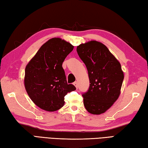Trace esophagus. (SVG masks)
<instances>
[{"mask_svg":"<svg viewBox=\"0 0 148 148\" xmlns=\"http://www.w3.org/2000/svg\"><path fill=\"white\" fill-rule=\"evenodd\" d=\"M73 85L75 86V87H76V88H77V89L78 88V83H77V82H73Z\"/></svg>","mask_w":148,"mask_h":148,"instance_id":"1","label":"esophagus"}]
</instances>
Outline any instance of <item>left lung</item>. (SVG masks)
<instances>
[{"label": "left lung", "instance_id": "1", "mask_svg": "<svg viewBox=\"0 0 148 148\" xmlns=\"http://www.w3.org/2000/svg\"><path fill=\"white\" fill-rule=\"evenodd\" d=\"M77 51L87 68L90 83L82 94L84 105L93 115L104 113L121 93L124 80L121 64L104 44L95 40L80 44Z\"/></svg>", "mask_w": 148, "mask_h": 148}]
</instances>
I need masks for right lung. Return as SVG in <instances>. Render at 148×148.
I'll return each mask as SVG.
<instances>
[{"instance_id":"add662e5","label":"right lung","mask_w":148,"mask_h":148,"mask_svg":"<svg viewBox=\"0 0 148 148\" xmlns=\"http://www.w3.org/2000/svg\"><path fill=\"white\" fill-rule=\"evenodd\" d=\"M74 46L60 38L47 41L27 64L24 86L30 99L38 107L48 111L59 110L67 93L75 91L66 80L62 63Z\"/></svg>"}]
</instances>
